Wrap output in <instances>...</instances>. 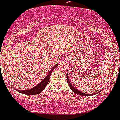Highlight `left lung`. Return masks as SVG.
Instances as JSON below:
<instances>
[{"mask_svg":"<svg viewBox=\"0 0 120 120\" xmlns=\"http://www.w3.org/2000/svg\"><path fill=\"white\" fill-rule=\"evenodd\" d=\"M66 78H67V82H68V85H69L70 88H71V90H72V91H73L74 92H75V94H78V95H82V96H92V95H95V94H98V93H99V92H100V91H99V92L95 93V94H85V93L82 92H81V91H79V90H78V89H76V88H75V87H74V86H72V84H71V83L70 82V80L69 78H68V70H67V71Z\"/></svg>","mask_w":120,"mask_h":120,"instance_id":"1","label":"left lung"}]
</instances>
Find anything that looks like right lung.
I'll list each match as a JSON object with an SVG mask.
<instances>
[{
    "instance_id": "1",
    "label": "right lung",
    "mask_w": 120,
    "mask_h": 120,
    "mask_svg": "<svg viewBox=\"0 0 120 120\" xmlns=\"http://www.w3.org/2000/svg\"><path fill=\"white\" fill-rule=\"evenodd\" d=\"M58 64H56V65H55L54 66L53 68L49 71V72H48V74H47L46 76H45V78L43 79L42 81L40 82L39 84H37V86H35L34 87H33V88H32V89L25 90V91L18 90L17 89H15V88L14 89L16 91L21 93V94H25V95H36V94H40V93L42 92V91H44V90L47 84H48V83L49 81L51 74L52 73V72H53L55 68L58 66Z\"/></svg>"
}]
</instances>
